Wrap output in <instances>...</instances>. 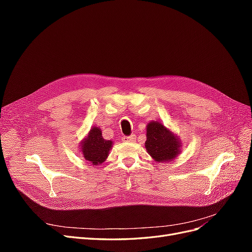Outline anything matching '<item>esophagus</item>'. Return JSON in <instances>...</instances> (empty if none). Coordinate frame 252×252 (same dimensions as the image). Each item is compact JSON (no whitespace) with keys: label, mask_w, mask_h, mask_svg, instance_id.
Listing matches in <instances>:
<instances>
[{"label":"esophagus","mask_w":252,"mask_h":252,"mask_svg":"<svg viewBox=\"0 0 252 252\" xmlns=\"http://www.w3.org/2000/svg\"><path fill=\"white\" fill-rule=\"evenodd\" d=\"M134 135L132 134V135H128V136H126V135H124L123 138H122V141H124V142H126V143H131V142H133L134 141Z\"/></svg>","instance_id":"34e87169"}]
</instances>
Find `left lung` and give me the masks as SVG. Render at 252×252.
Listing matches in <instances>:
<instances>
[{
  "instance_id": "1",
  "label": "left lung",
  "mask_w": 252,
  "mask_h": 252,
  "mask_svg": "<svg viewBox=\"0 0 252 252\" xmlns=\"http://www.w3.org/2000/svg\"><path fill=\"white\" fill-rule=\"evenodd\" d=\"M145 147L156 162H170L181 152V141L168 128L158 121L147 125Z\"/></svg>"
}]
</instances>
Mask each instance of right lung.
I'll return each instance as SVG.
<instances>
[{
	"mask_svg": "<svg viewBox=\"0 0 252 252\" xmlns=\"http://www.w3.org/2000/svg\"><path fill=\"white\" fill-rule=\"evenodd\" d=\"M80 144L83 157L93 165L105 162L112 147V141L105 140L98 127L91 128L88 135Z\"/></svg>",
	"mask_w": 252,
	"mask_h": 252,
	"instance_id": "obj_1",
	"label": "right lung"
}]
</instances>
